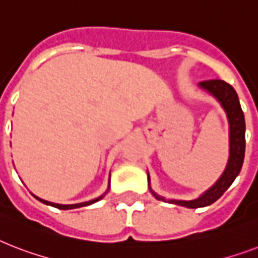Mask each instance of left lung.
Masks as SVG:
<instances>
[{
  "label": "left lung",
  "mask_w": 258,
  "mask_h": 258,
  "mask_svg": "<svg viewBox=\"0 0 258 258\" xmlns=\"http://www.w3.org/2000/svg\"><path fill=\"white\" fill-rule=\"evenodd\" d=\"M200 86L209 91L213 96H216L228 113L229 125H230V157H229L228 166L220 179L200 198L192 201H169L170 204L180 205V206H186L190 209L204 208L216 202L228 190L229 186L233 183V180L236 179V176L240 174L245 157V117L234 88L224 80H208V82L200 83ZM154 196L158 200L166 201L165 198L158 197L157 194Z\"/></svg>",
  "instance_id": "left-lung-1"
}]
</instances>
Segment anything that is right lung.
I'll list each match as a JSON object with an SVG mask.
<instances>
[{"instance_id": "add662e5", "label": "right lung", "mask_w": 258, "mask_h": 258, "mask_svg": "<svg viewBox=\"0 0 258 258\" xmlns=\"http://www.w3.org/2000/svg\"><path fill=\"white\" fill-rule=\"evenodd\" d=\"M36 197V196H34ZM40 202L42 204H46V205H50V206H53V208H57V209H61V210H68V209H76V208H83V206H88V205L93 204V202H97V201H100L103 197H99L96 200H92V201H88V202H83V204H75V205H58V204H53V202H48V201H44L41 198H38L36 197Z\"/></svg>"}]
</instances>
